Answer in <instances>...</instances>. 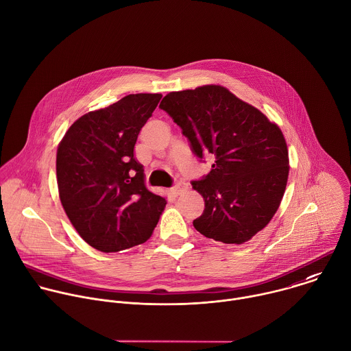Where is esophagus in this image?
I'll return each mask as SVG.
<instances>
[{"label": "esophagus", "instance_id": "1", "mask_svg": "<svg viewBox=\"0 0 351 351\" xmlns=\"http://www.w3.org/2000/svg\"><path fill=\"white\" fill-rule=\"evenodd\" d=\"M187 189H189V187H187V184H186V183L179 182V183H176V186H173V187H172V193H173L175 195H180V194H182V193H184Z\"/></svg>", "mask_w": 351, "mask_h": 351}]
</instances>
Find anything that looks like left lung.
<instances>
[{"label": "left lung", "mask_w": 351, "mask_h": 351, "mask_svg": "<svg viewBox=\"0 0 351 351\" xmlns=\"http://www.w3.org/2000/svg\"><path fill=\"white\" fill-rule=\"evenodd\" d=\"M210 172L193 182L205 201L193 224L202 236L244 244L265 228L285 193L289 157L280 127L221 85L169 92L160 103Z\"/></svg>", "instance_id": "obj_1"}]
</instances>
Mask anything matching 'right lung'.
Returning a JSON list of instances; mask_svg holds the SVG:
<instances>
[{
    "label": "right lung",
    "instance_id": "1",
    "mask_svg": "<svg viewBox=\"0 0 351 351\" xmlns=\"http://www.w3.org/2000/svg\"><path fill=\"white\" fill-rule=\"evenodd\" d=\"M161 93L128 95L89 111L69 128L56 153L60 202L81 239L101 252L146 243L167 205L147 190L134 156Z\"/></svg>",
    "mask_w": 351,
    "mask_h": 351
}]
</instances>
